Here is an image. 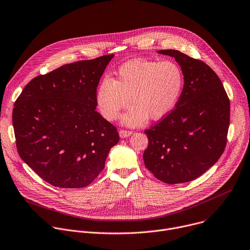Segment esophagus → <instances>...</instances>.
<instances>
[{
    "label": "esophagus",
    "mask_w": 250,
    "mask_h": 250,
    "mask_svg": "<svg viewBox=\"0 0 250 250\" xmlns=\"http://www.w3.org/2000/svg\"><path fill=\"white\" fill-rule=\"evenodd\" d=\"M119 133H120V136H121L122 138H125V137L131 135V134H132V131H130V130H125V129H121Z\"/></svg>",
    "instance_id": "1"
}]
</instances>
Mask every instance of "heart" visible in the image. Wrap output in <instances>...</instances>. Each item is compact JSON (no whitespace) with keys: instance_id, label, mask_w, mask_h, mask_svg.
Masks as SVG:
<instances>
[{"instance_id":"1","label":"heart","mask_w":250,"mask_h":250,"mask_svg":"<svg viewBox=\"0 0 250 250\" xmlns=\"http://www.w3.org/2000/svg\"><path fill=\"white\" fill-rule=\"evenodd\" d=\"M184 86V74L174 62L133 59L123 63L115 77H104L97 86L95 102L108 121H115L130 101L133 104L124 115L129 126L167 117L176 107Z\"/></svg>"}]
</instances>
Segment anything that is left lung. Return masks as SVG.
<instances>
[{"mask_svg": "<svg viewBox=\"0 0 250 250\" xmlns=\"http://www.w3.org/2000/svg\"><path fill=\"white\" fill-rule=\"evenodd\" d=\"M158 53L175 58L185 84L176 108L145 129L144 165L165 184L188 183L222 156L229 125V100L221 79L204 62L178 50Z\"/></svg>", "mask_w": 250, "mask_h": 250, "instance_id": "8db88e82", "label": "left lung"}]
</instances>
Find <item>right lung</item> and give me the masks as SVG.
<instances>
[{
  "mask_svg": "<svg viewBox=\"0 0 250 250\" xmlns=\"http://www.w3.org/2000/svg\"><path fill=\"white\" fill-rule=\"evenodd\" d=\"M114 55L78 61L29 81L15 103L13 125L21 158L48 184L90 185L119 140L96 111L95 93Z\"/></svg>",
  "mask_w": 250,
  "mask_h": 250,
  "instance_id": "1",
  "label": "right lung"
}]
</instances>
